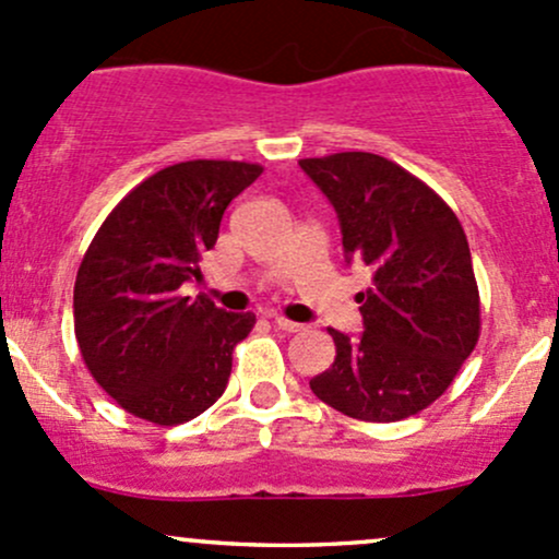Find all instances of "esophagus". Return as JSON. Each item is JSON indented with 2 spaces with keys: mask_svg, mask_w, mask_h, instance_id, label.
I'll list each match as a JSON object with an SVG mask.
<instances>
[{
  "mask_svg": "<svg viewBox=\"0 0 559 559\" xmlns=\"http://www.w3.org/2000/svg\"><path fill=\"white\" fill-rule=\"evenodd\" d=\"M273 323L281 331H286V334H297V331L305 329L302 323H294V321H289V318H284V316H273Z\"/></svg>",
  "mask_w": 559,
  "mask_h": 559,
  "instance_id": "esophagus-1",
  "label": "esophagus"
}]
</instances>
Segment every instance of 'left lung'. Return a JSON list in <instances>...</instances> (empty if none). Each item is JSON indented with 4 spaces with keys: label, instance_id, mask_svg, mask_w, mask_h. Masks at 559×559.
I'll return each instance as SVG.
<instances>
[{
    "label": "left lung",
    "instance_id": "left-lung-1",
    "mask_svg": "<svg viewBox=\"0 0 559 559\" xmlns=\"http://www.w3.org/2000/svg\"><path fill=\"white\" fill-rule=\"evenodd\" d=\"M334 204L347 262L373 270L360 292L364 334L329 329L336 358L310 379L331 408L360 421H401L438 401L480 336L469 243L427 182L377 153L302 158Z\"/></svg>",
    "mask_w": 559,
    "mask_h": 559
}]
</instances>
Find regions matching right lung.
Returning <instances> with one entry per match:
<instances>
[{
  "label": "right lung",
  "instance_id": "add662e5",
  "mask_svg": "<svg viewBox=\"0 0 559 559\" xmlns=\"http://www.w3.org/2000/svg\"><path fill=\"white\" fill-rule=\"evenodd\" d=\"M262 175L249 162L171 164L132 188L92 238L73 286V331L97 384L127 414L175 427L223 395L254 312L186 297L228 204Z\"/></svg>",
  "mask_w": 559,
  "mask_h": 559
}]
</instances>
